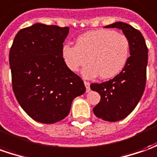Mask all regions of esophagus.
Returning <instances> with one entry per match:
<instances>
[{
    "label": "esophagus",
    "instance_id": "1",
    "mask_svg": "<svg viewBox=\"0 0 157 157\" xmlns=\"http://www.w3.org/2000/svg\"><path fill=\"white\" fill-rule=\"evenodd\" d=\"M84 84H85V87H86V91H87V92H89V91H90V83L85 81V82H84Z\"/></svg>",
    "mask_w": 157,
    "mask_h": 157
}]
</instances>
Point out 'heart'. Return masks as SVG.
<instances>
[{"mask_svg": "<svg viewBox=\"0 0 157 157\" xmlns=\"http://www.w3.org/2000/svg\"><path fill=\"white\" fill-rule=\"evenodd\" d=\"M130 55V41L124 34L113 30H97L80 36L75 46L64 44L62 56L67 68L77 72L83 70L85 78L107 80L115 77L123 70Z\"/></svg>", "mask_w": 157, "mask_h": 157, "instance_id": "obj_1", "label": "heart"}]
</instances>
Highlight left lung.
Returning a JSON list of instances; mask_svg holds the SVG:
<instances>
[{"mask_svg":"<svg viewBox=\"0 0 157 157\" xmlns=\"http://www.w3.org/2000/svg\"><path fill=\"white\" fill-rule=\"evenodd\" d=\"M119 28L130 41V55L123 70L114 78L102 83H92L90 87L101 95V101L94 107L97 118L109 122L124 119L137 106L146 84L148 48L138 30L124 22L106 25Z\"/></svg>","mask_w":157,"mask_h":157,"instance_id":"obj_1","label":"left lung"}]
</instances>
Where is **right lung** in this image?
Segmentation results:
<instances>
[{
	"label": "right lung",
	"mask_w": 157,
	"mask_h": 157,
	"mask_svg": "<svg viewBox=\"0 0 157 157\" xmlns=\"http://www.w3.org/2000/svg\"><path fill=\"white\" fill-rule=\"evenodd\" d=\"M70 28L37 23L16 34L9 52L12 87L22 109L34 120L54 124L70 113L86 87L62 56Z\"/></svg>",
	"instance_id": "1"
}]
</instances>
